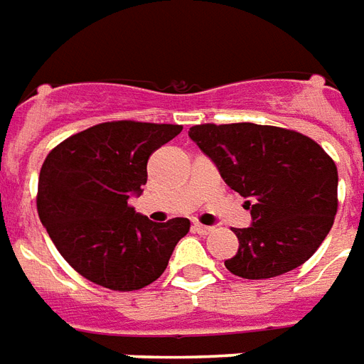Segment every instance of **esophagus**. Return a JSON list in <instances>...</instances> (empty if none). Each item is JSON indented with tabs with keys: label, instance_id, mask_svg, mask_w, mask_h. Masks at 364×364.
I'll list each match as a JSON object with an SVG mask.
<instances>
[{
	"label": "esophagus",
	"instance_id": "34e87169",
	"mask_svg": "<svg viewBox=\"0 0 364 364\" xmlns=\"http://www.w3.org/2000/svg\"><path fill=\"white\" fill-rule=\"evenodd\" d=\"M192 228H193V232H198V234H201V236H207V234H211L213 232L211 226H205V224H199V223L193 224Z\"/></svg>",
	"mask_w": 364,
	"mask_h": 364
}]
</instances>
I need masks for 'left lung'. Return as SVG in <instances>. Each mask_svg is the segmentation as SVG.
Masks as SVG:
<instances>
[{
	"label": "left lung",
	"instance_id": "1",
	"mask_svg": "<svg viewBox=\"0 0 364 364\" xmlns=\"http://www.w3.org/2000/svg\"><path fill=\"white\" fill-rule=\"evenodd\" d=\"M188 134L247 199L253 223L234 230L240 247L224 261L232 274L263 280L313 257L338 211V168L315 140L253 122L198 124Z\"/></svg>",
	"mask_w": 364,
	"mask_h": 364
}]
</instances>
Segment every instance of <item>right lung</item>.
Here are the masks:
<instances>
[{
  "mask_svg": "<svg viewBox=\"0 0 364 364\" xmlns=\"http://www.w3.org/2000/svg\"><path fill=\"white\" fill-rule=\"evenodd\" d=\"M180 132V124L113 120L48 153L38 180V215L63 259L90 282L132 291L165 272L190 220L151 223L128 199L147 182L149 155Z\"/></svg>",
  "mask_w": 364,
  "mask_h": 364,
  "instance_id": "right-lung-1",
  "label": "right lung"
}]
</instances>
